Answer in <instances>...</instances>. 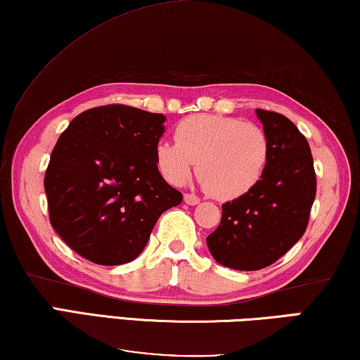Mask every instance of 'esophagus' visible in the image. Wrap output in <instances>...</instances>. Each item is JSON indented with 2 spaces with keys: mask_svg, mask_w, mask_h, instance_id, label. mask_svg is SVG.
I'll use <instances>...</instances> for the list:
<instances>
[{
  "mask_svg": "<svg viewBox=\"0 0 360 360\" xmlns=\"http://www.w3.org/2000/svg\"><path fill=\"white\" fill-rule=\"evenodd\" d=\"M184 202L187 205H198L200 203V198H198L195 193H184Z\"/></svg>",
  "mask_w": 360,
  "mask_h": 360,
  "instance_id": "esophagus-1",
  "label": "esophagus"
}]
</instances>
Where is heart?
<instances>
[{"label": "heart", "instance_id": "obj_1", "mask_svg": "<svg viewBox=\"0 0 360 360\" xmlns=\"http://www.w3.org/2000/svg\"><path fill=\"white\" fill-rule=\"evenodd\" d=\"M174 141H160L155 147L162 174L171 184H184L197 161V178L218 200L252 191L269 160L266 131L237 117L191 115L176 124Z\"/></svg>", "mask_w": 360, "mask_h": 360}]
</instances>
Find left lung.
<instances>
[{"instance_id": "8db88e82", "label": "left lung", "mask_w": 360, "mask_h": 360, "mask_svg": "<svg viewBox=\"0 0 360 360\" xmlns=\"http://www.w3.org/2000/svg\"><path fill=\"white\" fill-rule=\"evenodd\" d=\"M256 115L269 139L264 174L222 205L218 229L207 237L211 256L237 271L264 269L303 237L317 189L309 144L295 123L262 108Z\"/></svg>"}]
</instances>
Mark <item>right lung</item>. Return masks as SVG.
Returning a JSON list of instances; mask_svg holds the SVG:
<instances>
[{
	"instance_id": "right-lung-1",
	"label": "right lung",
	"mask_w": 360,
	"mask_h": 360,
	"mask_svg": "<svg viewBox=\"0 0 360 360\" xmlns=\"http://www.w3.org/2000/svg\"><path fill=\"white\" fill-rule=\"evenodd\" d=\"M165 117L123 104L75 117L44 174L49 221L73 252L101 266L138 258L163 211L182 193L160 174Z\"/></svg>"
}]
</instances>
